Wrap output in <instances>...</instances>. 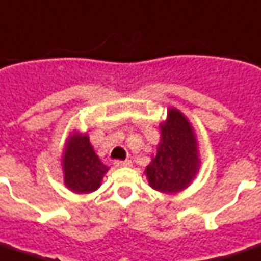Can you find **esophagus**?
I'll use <instances>...</instances> for the list:
<instances>
[{
    "label": "esophagus",
    "mask_w": 261,
    "mask_h": 261,
    "mask_svg": "<svg viewBox=\"0 0 261 261\" xmlns=\"http://www.w3.org/2000/svg\"><path fill=\"white\" fill-rule=\"evenodd\" d=\"M113 165H115L116 168H122V166H129V165H130V161H129V159H125V161H115V162H113Z\"/></svg>",
    "instance_id": "34e87169"
}]
</instances>
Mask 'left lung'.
Instances as JSON below:
<instances>
[{
	"mask_svg": "<svg viewBox=\"0 0 261 261\" xmlns=\"http://www.w3.org/2000/svg\"><path fill=\"white\" fill-rule=\"evenodd\" d=\"M161 143L146 168L149 185L162 193H177L195 179L199 158L193 129L177 109H169L161 125Z\"/></svg>",
	"mask_w": 261,
	"mask_h": 261,
	"instance_id": "8db88e82",
	"label": "left lung"
}]
</instances>
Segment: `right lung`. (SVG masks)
Wrapping results in <instances>:
<instances>
[{
  "label": "right lung",
  "mask_w": 261,
  "mask_h": 261,
  "mask_svg": "<svg viewBox=\"0 0 261 261\" xmlns=\"http://www.w3.org/2000/svg\"><path fill=\"white\" fill-rule=\"evenodd\" d=\"M62 161L65 185L75 193H91L96 190L108 172V166L95 153L86 135L75 134L69 138Z\"/></svg>",
  "instance_id": "1"
}]
</instances>
